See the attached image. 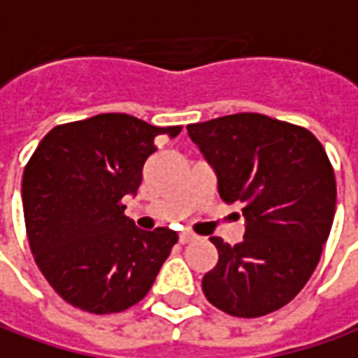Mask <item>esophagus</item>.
Masks as SVG:
<instances>
[{"label":"esophagus","instance_id":"obj_1","mask_svg":"<svg viewBox=\"0 0 358 358\" xmlns=\"http://www.w3.org/2000/svg\"><path fill=\"white\" fill-rule=\"evenodd\" d=\"M196 236L194 234H192V232H182V234H180V244H188V242H192L194 241Z\"/></svg>","mask_w":358,"mask_h":358}]
</instances>
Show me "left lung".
I'll return each instance as SVG.
<instances>
[{
	"instance_id": "left-lung-1",
	"label": "left lung",
	"mask_w": 358,
	"mask_h": 358,
	"mask_svg": "<svg viewBox=\"0 0 358 358\" xmlns=\"http://www.w3.org/2000/svg\"><path fill=\"white\" fill-rule=\"evenodd\" d=\"M188 136L246 222L234 246L210 238L218 262L202 278L206 299L241 319L282 308L308 282L333 226L336 182L322 144L306 128L250 112L190 124Z\"/></svg>"
}]
</instances>
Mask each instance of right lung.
<instances>
[{
  "mask_svg": "<svg viewBox=\"0 0 358 358\" xmlns=\"http://www.w3.org/2000/svg\"><path fill=\"white\" fill-rule=\"evenodd\" d=\"M158 128L128 114H98L55 126L39 142L22 180L27 241L55 292L92 315L140 303L154 285L178 234L140 230L122 198L136 194Z\"/></svg>",
  "mask_w": 358,
  "mask_h": 358,
  "instance_id": "add662e5",
  "label": "right lung"
}]
</instances>
